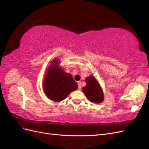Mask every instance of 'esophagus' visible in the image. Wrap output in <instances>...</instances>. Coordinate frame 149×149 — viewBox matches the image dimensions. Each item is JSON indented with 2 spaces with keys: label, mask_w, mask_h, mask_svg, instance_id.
<instances>
[{
  "label": "esophagus",
  "mask_w": 149,
  "mask_h": 149,
  "mask_svg": "<svg viewBox=\"0 0 149 149\" xmlns=\"http://www.w3.org/2000/svg\"><path fill=\"white\" fill-rule=\"evenodd\" d=\"M78 89H80L81 88V83L80 81L78 82Z\"/></svg>",
  "instance_id": "1"
}]
</instances>
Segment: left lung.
I'll return each mask as SVG.
<instances>
[{"label":"left lung","mask_w":149,"mask_h":149,"mask_svg":"<svg viewBox=\"0 0 149 149\" xmlns=\"http://www.w3.org/2000/svg\"><path fill=\"white\" fill-rule=\"evenodd\" d=\"M86 85L83 86V92L91 102L100 104L104 101V93L101 85L94 76H89L86 78Z\"/></svg>","instance_id":"obj_1"}]
</instances>
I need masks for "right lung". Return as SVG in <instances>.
I'll return each mask as SVG.
<instances>
[{"mask_svg":"<svg viewBox=\"0 0 149 149\" xmlns=\"http://www.w3.org/2000/svg\"><path fill=\"white\" fill-rule=\"evenodd\" d=\"M43 89L49 100L60 102L78 88L71 74L66 73L60 66V60L53 59L47 69L43 79Z\"/></svg>","mask_w":149,"mask_h":149,"instance_id":"add662e5","label":"right lung"}]
</instances>
